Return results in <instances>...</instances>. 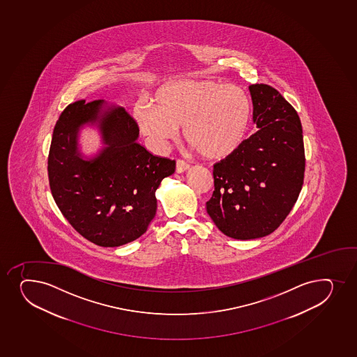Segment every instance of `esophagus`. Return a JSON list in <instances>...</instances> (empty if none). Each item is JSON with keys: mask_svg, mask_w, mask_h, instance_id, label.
Here are the masks:
<instances>
[{"mask_svg": "<svg viewBox=\"0 0 357 357\" xmlns=\"http://www.w3.org/2000/svg\"><path fill=\"white\" fill-rule=\"evenodd\" d=\"M188 169H190V165H188V164H186V162H185V161H183V160L176 161V173L186 172V171H188Z\"/></svg>", "mask_w": 357, "mask_h": 357, "instance_id": "1", "label": "esophagus"}]
</instances>
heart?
<instances>
[{"mask_svg": "<svg viewBox=\"0 0 357 357\" xmlns=\"http://www.w3.org/2000/svg\"><path fill=\"white\" fill-rule=\"evenodd\" d=\"M153 105L138 102L133 116L139 130L155 145L172 142L183 127L186 142L207 159L234 157L249 135L252 106L236 84L211 79H179L162 84Z\"/></svg>", "mask_w": 357, "mask_h": 357, "instance_id": "heart-1", "label": "heart"}]
</instances>
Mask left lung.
<instances>
[{"label": "left lung", "mask_w": 357, "mask_h": 357, "mask_svg": "<svg viewBox=\"0 0 357 357\" xmlns=\"http://www.w3.org/2000/svg\"><path fill=\"white\" fill-rule=\"evenodd\" d=\"M253 133L234 157L213 166L215 191L206 211L227 237L273 234L290 213L305 169L303 130L295 108L271 86H249Z\"/></svg>", "instance_id": "1"}]
</instances>
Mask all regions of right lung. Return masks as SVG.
I'll use <instances>...</instances> for the list:
<instances>
[{
  "label": "right lung",
  "instance_id": "add662e5",
  "mask_svg": "<svg viewBox=\"0 0 357 357\" xmlns=\"http://www.w3.org/2000/svg\"><path fill=\"white\" fill-rule=\"evenodd\" d=\"M84 126H96L105 145L93 158L78 146ZM138 138L126 108L102 100L69 105L54 127L50 191L69 224L96 245H125L145 234L157 212L155 191L176 169V161L153 155Z\"/></svg>",
  "mask_w": 357,
  "mask_h": 357
}]
</instances>
